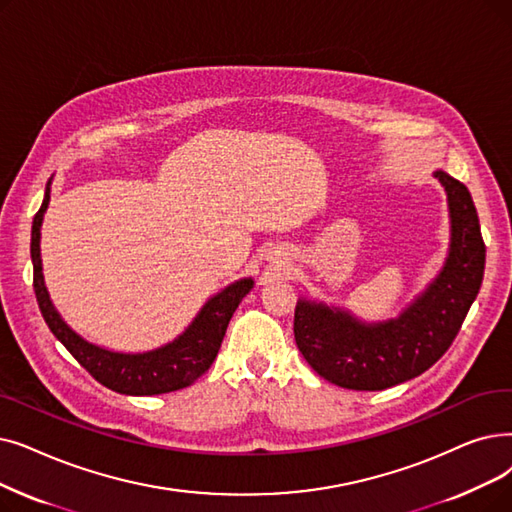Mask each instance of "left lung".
<instances>
[{"instance_id":"1","label":"left lung","mask_w":512,"mask_h":512,"mask_svg":"<svg viewBox=\"0 0 512 512\" xmlns=\"http://www.w3.org/2000/svg\"><path fill=\"white\" fill-rule=\"evenodd\" d=\"M450 209V251L437 278L399 318L366 324L349 311L299 299L295 341L322 379L343 389L381 391L429 370L456 339L479 293L485 244L471 192L435 171Z\"/></svg>"}]
</instances>
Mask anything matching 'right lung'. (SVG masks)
Segmentation results:
<instances>
[{
	"instance_id": "obj_1",
	"label": "right lung",
	"mask_w": 512,
	"mask_h": 512,
	"mask_svg": "<svg viewBox=\"0 0 512 512\" xmlns=\"http://www.w3.org/2000/svg\"><path fill=\"white\" fill-rule=\"evenodd\" d=\"M50 184L52 180L46 186L41 209L33 217L31 259L35 297L41 316L46 320L48 328L54 332V337L71 351L73 358L98 383L117 393L159 395L192 385L198 376H203L211 368L213 360L217 358V351L221 347V341H224L230 318L240 301L249 295L253 288V278L236 280L221 293L213 295L182 335L159 349L144 353H119L85 341L60 318L48 295L46 282H43L39 238L43 213H46L50 203Z\"/></svg>"
}]
</instances>
